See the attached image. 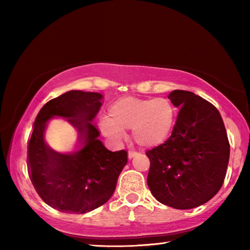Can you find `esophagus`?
<instances>
[{
  "label": "esophagus",
  "mask_w": 250,
  "mask_h": 250,
  "mask_svg": "<svg viewBox=\"0 0 250 250\" xmlns=\"http://www.w3.org/2000/svg\"><path fill=\"white\" fill-rule=\"evenodd\" d=\"M135 155H138V152H135V151H129V153H128L129 159H132V158H134Z\"/></svg>",
  "instance_id": "esophagus-1"
}]
</instances>
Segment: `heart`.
Listing matches in <instances>:
<instances>
[{
	"instance_id": "obj_1",
	"label": "heart",
	"mask_w": 250,
	"mask_h": 250,
	"mask_svg": "<svg viewBox=\"0 0 250 250\" xmlns=\"http://www.w3.org/2000/svg\"><path fill=\"white\" fill-rule=\"evenodd\" d=\"M109 119L100 121V128L108 138L118 140L122 130L132 129L138 146L151 149L162 145L170 137L175 125L176 111L167 98L124 97L109 107Z\"/></svg>"
}]
</instances>
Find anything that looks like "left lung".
<instances>
[{"label":"left lung","mask_w":250,"mask_h":250,"mask_svg":"<svg viewBox=\"0 0 250 250\" xmlns=\"http://www.w3.org/2000/svg\"><path fill=\"white\" fill-rule=\"evenodd\" d=\"M168 99L180 111L171 137L146 152L147 186L162 204L189 209L221 189L230 146L221 113L210 103L186 90H173Z\"/></svg>","instance_id":"8db88e82"}]
</instances>
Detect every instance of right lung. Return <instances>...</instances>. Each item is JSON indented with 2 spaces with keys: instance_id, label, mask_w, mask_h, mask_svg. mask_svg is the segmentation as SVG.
I'll return each mask as SVG.
<instances>
[{
  "instance_id": "obj_1",
  "label": "right lung",
  "mask_w": 250,
  "mask_h": 250,
  "mask_svg": "<svg viewBox=\"0 0 250 250\" xmlns=\"http://www.w3.org/2000/svg\"><path fill=\"white\" fill-rule=\"evenodd\" d=\"M99 92L70 90L49 100L40 110L27 146L29 179L46 204L62 213L84 214L112 196L126 151H109L99 140L94 119L101 107ZM65 117L79 131V150L61 154L44 142L52 117Z\"/></svg>"
}]
</instances>
